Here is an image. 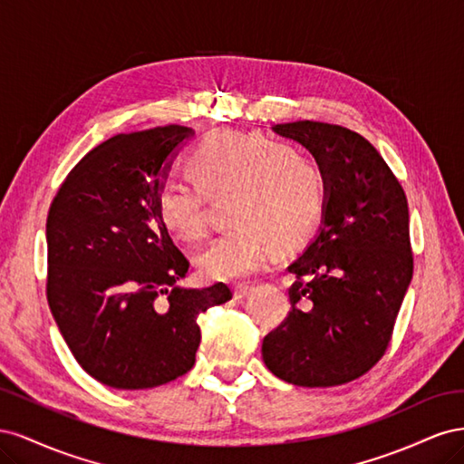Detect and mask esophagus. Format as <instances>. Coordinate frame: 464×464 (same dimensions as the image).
Here are the masks:
<instances>
[{
  "label": "esophagus",
  "instance_id": "1",
  "mask_svg": "<svg viewBox=\"0 0 464 464\" xmlns=\"http://www.w3.org/2000/svg\"><path fill=\"white\" fill-rule=\"evenodd\" d=\"M251 288H254V286L247 285V283H244V285H236V286H234V298H236V300H242V298H246L247 294L251 292Z\"/></svg>",
  "mask_w": 464,
  "mask_h": 464
}]
</instances>
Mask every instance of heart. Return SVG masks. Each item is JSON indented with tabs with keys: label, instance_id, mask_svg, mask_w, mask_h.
Here are the masks:
<instances>
[{
	"label": "heart",
	"instance_id": "heart-1",
	"mask_svg": "<svg viewBox=\"0 0 464 464\" xmlns=\"http://www.w3.org/2000/svg\"><path fill=\"white\" fill-rule=\"evenodd\" d=\"M193 179L166 181L157 193L164 228L179 240L205 232L207 198L222 199L232 227L198 256L203 276L234 280L254 275L269 249L288 254L307 244L325 208L319 166L296 147L259 131L217 130L189 150Z\"/></svg>",
	"mask_w": 464,
	"mask_h": 464
}]
</instances>
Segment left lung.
<instances>
[{"mask_svg": "<svg viewBox=\"0 0 464 464\" xmlns=\"http://www.w3.org/2000/svg\"><path fill=\"white\" fill-rule=\"evenodd\" d=\"M314 154L325 208L314 242L288 266L292 310L263 339V362L300 387L354 382L385 354L412 280L409 203L377 149L323 121L275 125Z\"/></svg>", "mask_w": 464, "mask_h": 464, "instance_id": "left-lung-1", "label": "left lung"}]
</instances>
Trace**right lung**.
Returning a JSON list of instances; mask_svg holds the SVG:
<instances>
[{
    "label": "right lung",
    "mask_w": 464,
    "mask_h": 464,
    "mask_svg": "<svg viewBox=\"0 0 464 464\" xmlns=\"http://www.w3.org/2000/svg\"><path fill=\"white\" fill-rule=\"evenodd\" d=\"M191 135L164 125L111 137L81 159L50 205V310L79 366L108 387L150 389L188 373L199 314L232 298L222 283L178 285L189 261L157 210Z\"/></svg>",
    "instance_id": "add662e5"
}]
</instances>
